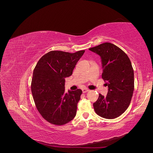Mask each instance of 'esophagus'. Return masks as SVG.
Listing matches in <instances>:
<instances>
[{"label":"esophagus","instance_id":"34e87169","mask_svg":"<svg viewBox=\"0 0 153 153\" xmlns=\"http://www.w3.org/2000/svg\"><path fill=\"white\" fill-rule=\"evenodd\" d=\"M82 91H83V93H86V92L89 91V90L87 89V88H83V89H82Z\"/></svg>","mask_w":153,"mask_h":153}]
</instances>
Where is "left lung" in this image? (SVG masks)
Here are the masks:
<instances>
[{"instance_id":"obj_1","label":"left lung","mask_w":153,"mask_h":153,"mask_svg":"<svg viewBox=\"0 0 153 153\" xmlns=\"http://www.w3.org/2000/svg\"><path fill=\"white\" fill-rule=\"evenodd\" d=\"M99 55L102 63V78L108 87L106 97L99 94L93 103L94 110L100 116L114 119L128 108L134 91V70L128 55L111 43H103L89 48Z\"/></svg>"}]
</instances>
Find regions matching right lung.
I'll return each instance as SVG.
<instances>
[{
    "instance_id": "right-lung-1",
    "label": "right lung",
    "mask_w": 153,
    "mask_h": 153,
    "mask_svg": "<svg viewBox=\"0 0 153 153\" xmlns=\"http://www.w3.org/2000/svg\"><path fill=\"white\" fill-rule=\"evenodd\" d=\"M85 50L70 53L50 51L33 70L31 91L37 110L50 123L63 125L75 118L82 91H65V78L72 75Z\"/></svg>"
}]
</instances>
